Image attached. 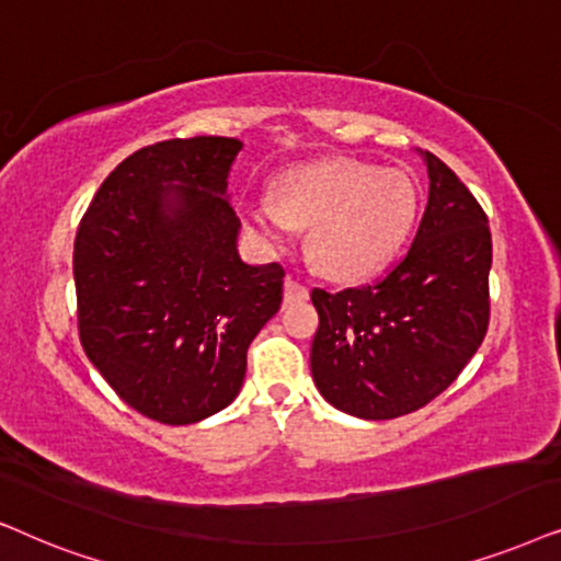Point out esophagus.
<instances>
[{
    "label": "esophagus",
    "mask_w": 561,
    "mask_h": 561,
    "mask_svg": "<svg viewBox=\"0 0 561 561\" xmlns=\"http://www.w3.org/2000/svg\"><path fill=\"white\" fill-rule=\"evenodd\" d=\"M308 287L302 282H297L295 276H287L285 279V300L287 302H297V300H308Z\"/></svg>",
    "instance_id": "obj_1"
}]
</instances>
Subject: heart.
Returning <instances> with one entry per match:
<instances>
[{"label":"heart","mask_w":561,"mask_h":561,"mask_svg":"<svg viewBox=\"0 0 561 561\" xmlns=\"http://www.w3.org/2000/svg\"><path fill=\"white\" fill-rule=\"evenodd\" d=\"M417 190L405 171L356 159L302 163L282 171L276 199H243L241 215L261 241L282 245L308 230V256L320 274L356 282L390 261L413 228Z\"/></svg>","instance_id":"1"}]
</instances>
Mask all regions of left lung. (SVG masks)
Listing matches in <instances>:
<instances>
[{
	"mask_svg": "<svg viewBox=\"0 0 561 561\" xmlns=\"http://www.w3.org/2000/svg\"><path fill=\"white\" fill-rule=\"evenodd\" d=\"M428 205L405 256L377 282L310 293L318 331L310 369L343 413L390 421L438 398L490 325L492 236L474 194L425 151Z\"/></svg>",
	"mask_w": 561,
	"mask_h": 561,
	"instance_id": "8db88e82",
	"label": "left lung"
}]
</instances>
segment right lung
Instances as JSON below:
<instances>
[{"label": "right lung", "instance_id": "add662e5", "mask_svg": "<svg viewBox=\"0 0 561 561\" xmlns=\"http://www.w3.org/2000/svg\"><path fill=\"white\" fill-rule=\"evenodd\" d=\"M241 148L218 136L140 148L79 222V341L117 398L151 421L186 425L230 405L251 341L282 305V264L249 266L236 251L222 194Z\"/></svg>", "mask_w": 561, "mask_h": 561}]
</instances>
